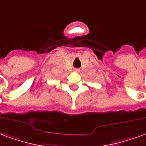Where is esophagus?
<instances>
[{
	"label": "esophagus",
	"instance_id": "obj_1",
	"mask_svg": "<svg viewBox=\"0 0 146 146\" xmlns=\"http://www.w3.org/2000/svg\"><path fill=\"white\" fill-rule=\"evenodd\" d=\"M74 72H79V69L75 68V69H74Z\"/></svg>",
	"mask_w": 146,
	"mask_h": 146
}]
</instances>
